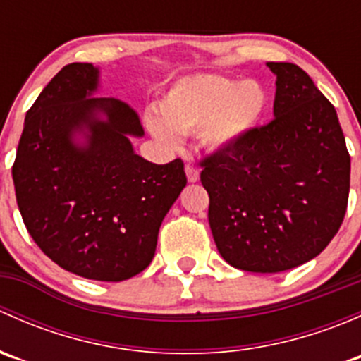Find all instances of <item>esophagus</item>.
<instances>
[{"label":"esophagus","mask_w":361,"mask_h":361,"mask_svg":"<svg viewBox=\"0 0 361 361\" xmlns=\"http://www.w3.org/2000/svg\"><path fill=\"white\" fill-rule=\"evenodd\" d=\"M185 173H187V180L190 181V183H195V181H199V171L195 169L192 164H187V167H185Z\"/></svg>","instance_id":"34e87169"}]
</instances>
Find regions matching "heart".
<instances>
[{"label": "heart", "mask_w": 361, "mask_h": 361, "mask_svg": "<svg viewBox=\"0 0 361 361\" xmlns=\"http://www.w3.org/2000/svg\"><path fill=\"white\" fill-rule=\"evenodd\" d=\"M267 108V92L257 80L220 75L181 78L160 101V116L150 113V133L166 143H178V134L202 130L213 148H227L248 136Z\"/></svg>", "instance_id": "heart-1"}]
</instances>
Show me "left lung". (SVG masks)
Instances as JSON below:
<instances>
[{
    "label": "left lung",
    "instance_id": "obj_1",
    "mask_svg": "<svg viewBox=\"0 0 361 361\" xmlns=\"http://www.w3.org/2000/svg\"><path fill=\"white\" fill-rule=\"evenodd\" d=\"M276 75L274 118L202 162L213 239L224 260L248 272L288 271L318 257L337 234L351 157L337 111L292 63Z\"/></svg>",
    "mask_w": 361,
    "mask_h": 361
}]
</instances>
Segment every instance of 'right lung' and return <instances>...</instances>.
<instances>
[{
  "label": "right lung",
  "instance_id": "obj_1",
  "mask_svg": "<svg viewBox=\"0 0 361 361\" xmlns=\"http://www.w3.org/2000/svg\"><path fill=\"white\" fill-rule=\"evenodd\" d=\"M97 90L90 63L50 80L25 115L12 176L25 228L50 260L82 278L123 281L150 265L187 176L181 159L140 157L136 111Z\"/></svg>",
  "mask_w": 361,
  "mask_h": 361
}]
</instances>
